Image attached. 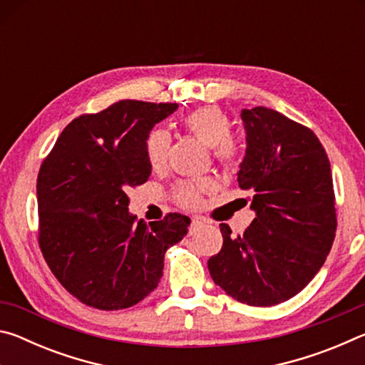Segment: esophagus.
Instances as JSON below:
<instances>
[{"label": "esophagus", "instance_id": "34e87169", "mask_svg": "<svg viewBox=\"0 0 365 365\" xmlns=\"http://www.w3.org/2000/svg\"><path fill=\"white\" fill-rule=\"evenodd\" d=\"M205 224V222H202V219H200V217H193L191 219V227H190V233L195 230V228H197L200 225H202Z\"/></svg>", "mask_w": 365, "mask_h": 365}]
</instances>
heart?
Listing matches in <instances>:
<instances>
[{"mask_svg":"<svg viewBox=\"0 0 365 365\" xmlns=\"http://www.w3.org/2000/svg\"><path fill=\"white\" fill-rule=\"evenodd\" d=\"M183 125L188 132L200 138L202 143L211 146L215 158L224 164H232L237 159L238 148L230 137V119L217 106H202L185 115ZM170 146V135L164 128H154L148 133L145 141L146 159L153 169L163 168L168 160ZM214 182L205 178L196 183H182L175 191L177 201L185 207H197L201 205L202 195L211 193Z\"/></svg>","mask_w":365,"mask_h":365,"instance_id":"b5f03b06","label":"heart"}]
</instances>
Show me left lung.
I'll use <instances>...</instances> for the list:
<instances>
[{"instance_id":"1","label":"left lung","mask_w":365,"mask_h":365,"mask_svg":"<svg viewBox=\"0 0 365 365\" xmlns=\"http://www.w3.org/2000/svg\"><path fill=\"white\" fill-rule=\"evenodd\" d=\"M246 153L238 185L251 191L255 220L207 261L215 285L250 306H275L314 279L336 232L330 160L316 133L279 110H242Z\"/></svg>"}]
</instances>
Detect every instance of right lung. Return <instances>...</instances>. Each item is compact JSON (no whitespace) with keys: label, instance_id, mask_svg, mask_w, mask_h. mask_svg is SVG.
<instances>
[{"label":"right lung","instance_id":"add662e5","mask_svg":"<svg viewBox=\"0 0 365 365\" xmlns=\"http://www.w3.org/2000/svg\"><path fill=\"white\" fill-rule=\"evenodd\" d=\"M175 103L122 100L73 119L43 160L36 180L38 243L48 267L73 298L117 311L146 298L163 277L164 256L188 233L190 219L137 220L128 187L151 175L148 133Z\"/></svg>","mask_w":365,"mask_h":365}]
</instances>
